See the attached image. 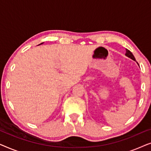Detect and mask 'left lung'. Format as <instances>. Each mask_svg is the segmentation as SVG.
Returning a JSON list of instances; mask_svg holds the SVG:
<instances>
[{"label": "left lung", "instance_id": "1", "mask_svg": "<svg viewBox=\"0 0 151 151\" xmlns=\"http://www.w3.org/2000/svg\"><path fill=\"white\" fill-rule=\"evenodd\" d=\"M125 55H126V56H127L128 58H129L135 61V57H134V55H133V53H132L129 50H128L127 49H126V54Z\"/></svg>", "mask_w": 151, "mask_h": 151}]
</instances>
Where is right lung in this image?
Here are the masks:
<instances>
[{"label": "right lung", "mask_w": 151, "mask_h": 151, "mask_svg": "<svg viewBox=\"0 0 151 151\" xmlns=\"http://www.w3.org/2000/svg\"><path fill=\"white\" fill-rule=\"evenodd\" d=\"M42 44H43V42H42V43H40V45H42Z\"/></svg>", "instance_id": "add662e5"}]
</instances>
